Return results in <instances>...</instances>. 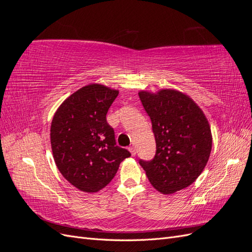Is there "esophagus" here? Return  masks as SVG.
<instances>
[{"instance_id":"esophagus-1","label":"esophagus","mask_w":252,"mask_h":252,"mask_svg":"<svg viewBox=\"0 0 252 252\" xmlns=\"http://www.w3.org/2000/svg\"><path fill=\"white\" fill-rule=\"evenodd\" d=\"M128 150L130 151V154H131V156H135V154H136V151H135V147L134 146H130V147H128Z\"/></svg>"}]
</instances>
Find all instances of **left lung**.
<instances>
[{
    "mask_svg": "<svg viewBox=\"0 0 252 252\" xmlns=\"http://www.w3.org/2000/svg\"><path fill=\"white\" fill-rule=\"evenodd\" d=\"M151 120L157 151L151 161L140 159L151 185L171 194L191 185L204 170L212 147L210 126L191 97L174 89L140 91Z\"/></svg>",
    "mask_w": 252,
    "mask_h": 252,
    "instance_id": "left-lung-1",
    "label": "left lung"
}]
</instances>
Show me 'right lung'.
Segmentation results:
<instances>
[{
	"instance_id": "right-lung-1",
	"label": "right lung",
	"mask_w": 252,
	"mask_h": 252,
	"mask_svg": "<svg viewBox=\"0 0 252 252\" xmlns=\"http://www.w3.org/2000/svg\"><path fill=\"white\" fill-rule=\"evenodd\" d=\"M119 90L90 84L61 104L53 116L50 143L63 177L84 192H97L109 184L122 161L131 155L117 146L106 114Z\"/></svg>"
}]
</instances>
